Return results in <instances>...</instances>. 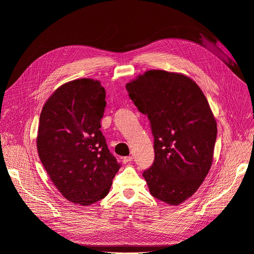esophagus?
Wrapping results in <instances>:
<instances>
[{"instance_id":"esophagus-1","label":"esophagus","mask_w":254,"mask_h":254,"mask_svg":"<svg viewBox=\"0 0 254 254\" xmlns=\"http://www.w3.org/2000/svg\"><path fill=\"white\" fill-rule=\"evenodd\" d=\"M123 161H124V163H125V164H127V163H129V162H131V161H132V157H131V156H128V157H125V158L123 159Z\"/></svg>"}]
</instances>
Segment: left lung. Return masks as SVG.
I'll use <instances>...</instances> for the list:
<instances>
[{
	"label": "left lung",
	"instance_id": "8db88e82",
	"mask_svg": "<svg viewBox=\"0 0 254 254\" xmlns=\"http://www.w3.org/2000/svg\"><path fill=\"white\" fill-rule=\"evenodd\" d=\"M126 87L155 137V162L142 174L150 193L178 206L195 194L212 166L217 123L208 100L178 72L148 70Z\"/></svg>",
	"mask_w": 254,
	"mask_h": 254
}]
</instances>
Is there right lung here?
Here are the masks:
<instances>
[{"instance_id":"right-lung-1","label":"right lung","mask_w":254,"mask_h":254,"mask_svg":"<svg viewBox=\"0 0 254 254\" xmlns=\"http://www.w3.org/2000/svg\"><path fill=\"white\" fill-rule=\"evenodd\" d=\"M105 89L81 78L60 85L44 103L36 144L54 186L82 206L103 199L120 170L100 131Z\"/></svg>"}]
</instances>
